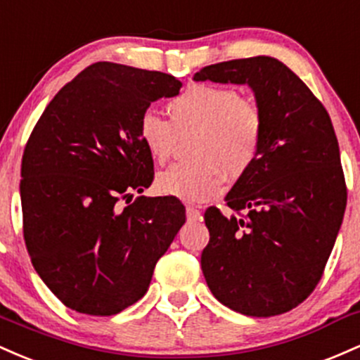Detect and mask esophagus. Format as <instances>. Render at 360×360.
Returning <instances> with one entry per match:
<instances>
[{
	"label": "esophagus",
	"mask_w": 360,
	"mask_h": 360,
	"mask_svg": "<svg viewBox=\"0 0 360 360\" xmlns=\"http://www.w3.org/2000/svg\"><path fill=\"white\" fill-rule=\"evenodd\" d=\"M187 219L193 221V223H195V221H200L202 214H200L199 209H195L193 205H187Z\"/></svg>",
	"instance_id": "esophagus-1"
}]
</instances>
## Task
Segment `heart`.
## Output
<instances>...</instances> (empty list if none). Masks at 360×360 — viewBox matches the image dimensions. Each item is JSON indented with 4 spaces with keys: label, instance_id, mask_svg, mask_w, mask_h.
Here are the masks:
<instances>
[{
    "label": "heart",
    "instance_id": "1",
    "mask_svg": "<svg viewBox=\"0 0 360 360\" xmlns=\"http://www.w3.org/2000/svg\"><path fill=\"white\" fill-rule=\"evenodd\" d=\"M169 120L146 110L137 134L156 163L172 156L179 137L193 134L187 163H176L156 176L161 195L199 204L223 191V172L240 180L252 172L264 146V114L229 84L193 83L168 103Z\"/></svg>",
    "mask_w": 360,
    "mask_h": 360
}]
</instances>
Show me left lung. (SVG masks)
<instances>
[{
  "mask_svg": "<svg viewBox=\"0 0 360 360\" xmlns=\"http://www.w3.org/2000/svg\"><path fill=\"white\" fill-rule=\"evenodd\" d=\"M193 79L250 84L265 126L260 158L226 195L234 214H204L205 282L246 316L288 313L320 282L345 212L332 120L300 76L267 56L211 64Z\"/></svg>",
  "mask_w": 360,
  "mask_h": 360,
  "instance_id": "8db88e82",
  "label": "left lung"
}]
</instances>
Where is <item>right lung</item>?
<instances>
[{
  "label": "right lung",
  "instance_id": "add662e5",
  "mask_svg": "<svg viewBox=\"0 0 360 360\" xmlns=\"http://www.w3.org/2000/svg\"><path fill=\"white\" fill-rule=\"evenodd\" d=\"M180 88L167 72L95 63L60 88L28 137L23 238L40 278L70 309L112 316L139 301L185 223L175 197L128 203L155 179L139 117Z\"/></svg>",
  "mask_w": 360,
  "mask_h": 360
}]
</instances>
